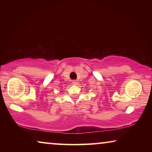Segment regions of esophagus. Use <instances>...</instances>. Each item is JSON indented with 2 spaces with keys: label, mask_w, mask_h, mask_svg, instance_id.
Listing matches in <instances>:
<instances>
[{
  "label": "esophagus",
  "mask_w": 152,
  "mask_h": 152,
  "mask_svg": "<svg viewBox=\"0 0 152 152\" xmlns=\"http://www.w3.org/2000/svg\"><path fill=\"white\" fill-rule=\"evenodd\" d=\"M72 84L77 85V84L78 82H77V80H72Z\"/></svg>",
  "instance_id": "esophagus-1"
}]
</instances>
